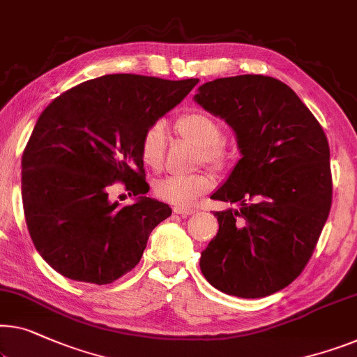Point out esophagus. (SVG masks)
Instances as JSON below:
<instances>
[{"label":"esophagus","mask_w":357,"mask_h":357,"mask_svg":"<svg viewBox=\"0 0 357 357\" xmlns=\"http://www.w3.org/2000/svg\"><path fill=\"white\" fill-rule=\"evenodd\" d=\"M174 213L183 215V217H187V215L195 214V209H191V208H175Z\"/></svg>","instance_id":"1"}]
</instances>
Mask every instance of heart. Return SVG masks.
<instances>
[{
	"mask_svg": "<svg viewBox=\"0 0 357 357\" xmlns=\"http://www.w3.org/2000/svg\"><path fill=\"white\" fill-rule=\"evenodd\" d=\"M175 130L185 140L198 146V164L204 162L213 169H224L231 159V149L224 140V126L209 112L193 109L183 112L175 121ZM166 153V132L161 123H153L144 130L140 142V156L146 167L159 170ZM213 187L208 172L188 175H170L154 183V193L159 199L185 208L193 204L199 196Z\"/></svg>",
	"mask_w": 357,
	"mask_h": 357,
	"instance_id": "1",
	"label": "heart"
}]
</instances>
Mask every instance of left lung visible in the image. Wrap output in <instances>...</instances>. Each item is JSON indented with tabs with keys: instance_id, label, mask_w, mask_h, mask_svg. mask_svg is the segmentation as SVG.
Listing matches in <instances>:
<instances>
[{
	"instance_id": "8db88e82",
	"label": "left lung",
	"mask_w": 357,
	"mask_h": 357,
	"mask_svg": "<svg viewBox=\"0 0 357 357\" xmlns=\"http://www.w3.org/2000/svg\"><path fill=\"white\" fill-rule=\"evenodd\" d=\"M225 119L243 158L211 199L240 203L214 213L219 231L201 252L211 285L264 298L304 271L332 208L330 148L322 126L296 93L267 75L206 82L195 96Z\"/></svg>"
}]
</instances>
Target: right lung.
<instances>
[{"label":"right lung","instance_id":"add662e5","mask_svg":"<svg viewBox=\"0 0 357 357\" xmlns=\"http://www.w3.org/2000/svg\"><path fill=\"white\" fill-rule=\"evenodd\" d=\"M198 82L102 75L45 107L22 153V203L30 238L56 272L106 285L140 262L172 209L148 196L112 203L109 188L122 182L133 196L148 193L143 133Z\"/></svg>","mask_w":357,"mask_h":357}]
</instances>
